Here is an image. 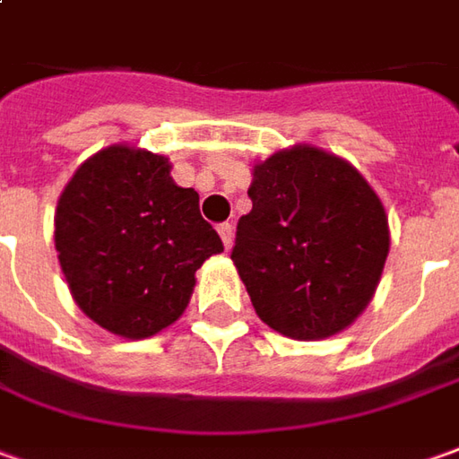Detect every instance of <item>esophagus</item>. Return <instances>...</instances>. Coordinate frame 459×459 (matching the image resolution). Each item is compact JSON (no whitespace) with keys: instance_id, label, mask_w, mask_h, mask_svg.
<instances>
[{"instance_id":"esophagus-1","label":"esophagus","mask_w":459,"mask_h":459,"mask_svg":"<svg viewBox=\"0 0 459 459\" xmlns=\"http://www.w3.org/2000/svg\"><path fill=\"white\" fill-rule=\"evenodd\" d=\"M217 232H220V237H222V242H224V247L230 249L232 247V242H235V227L230 222H224L217 227Z\"/></svg>"}]
</instances>
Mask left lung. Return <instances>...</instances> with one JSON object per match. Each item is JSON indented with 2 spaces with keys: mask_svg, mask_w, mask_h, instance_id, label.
Instances as JSON below:
<instances>
[{
  "mask_svg": "<svg viewBox=\"0 0 459 459\" xmlns=\"http://www.w3.org/2000/svg\"><path fill=\"white\" fill-rule=\"evenodd\" d=\"M247 195L232 262L260 320L292 340L350 327L390 252L387 214L368 179L337 154L295 144L255 164Z\"/></svg>",
  "mask_w": 459,
  "mask_h": 459,
  "instance_id": "8db88e82",
  "label": "left lung"
}]
</instances>
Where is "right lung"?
Listing matches in <instances>:
<instances>
[{
    "label": "right lung",
    "mask_w": 459,
    "mask_h": 459,
    "mask_svg": "<svg viewBox=\"0 0 459 459\" xmlns=\"http://www.w3.org/2000/svg\"><path fill=\"white\" fill-rule=\"evenodd\" d=\"M162 154L112 144L66 182L55 247L79 309L112 334L142 340L182 317L195 272L222 239L199 214V195L169 177Z\"/></svg>",
    "instance_id": "right-lung-1"
}]
</instances>
